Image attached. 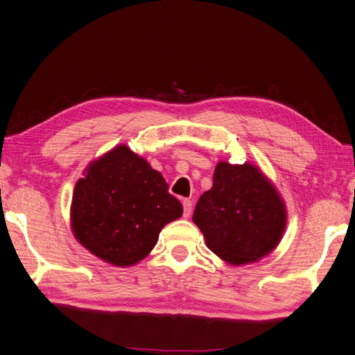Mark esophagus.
<instances>
[{"label": "esophagus", "mask_w": 355, "mask_h": 355, "mask_svg": "<svg viewBox=\"0 0 355 355\" xmlns=\"http://www.w3.org/2000/svg\"><path fill=\"white\" fill-rule=\"evenodd\" d=\"M192 209H193V204L191 200H183V216L189 218L192 215Z\"/></svg>", "instance_id": "1"}]
</instances>
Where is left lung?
Segmentation results:
<instances>
[{
	"mask_svg": "<svg viewBox=\"0 0 355 355\" xmlns=\"http://www.w3.org/2000/svg\"><path fill=\"white\" fill-rule=\"evenodd\" d=\"M286 219L275 187L251 163L219 162L211 189L193 211L209 250L232 265L268 255L282 239Z\"/></svg>",
	"mask_w": 355,
	"mask_h": 355,
	"instance_id": "8db88e82",
	"label": "left lung"
}]
</instances>
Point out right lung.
Here are the masks:
<instances>
[{"label": "right lung", "mask_w": 355, "mask_h": 355, "mask_svg": "<svg viewBox=\"0 0 355 355\" xmlns=\"http://www.w3.org/2000/svg\"><path fill=\"white\" fill-rule=\"evenodd\" d=\"M181 213L160 172L119 145L77 181L71 222L77 241L96 257L130 266L151 252L162 228Z\"/></svg>", "instance_id": "add662e5"}]
</instances>
